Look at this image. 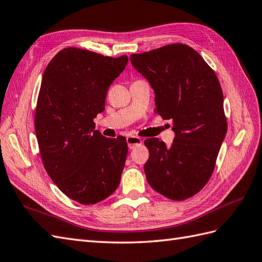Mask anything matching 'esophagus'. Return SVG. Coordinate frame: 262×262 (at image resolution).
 <instances>
[{"mask_svg": "<svg viewBox=\"0 0 262 262\" xmlns=\"http://www.w3.org/2000/svg\"><path fill=\"white\" fill-rule=\"evenodd\" d=\"M126 140H127V144H128L129 149H133L135 146L142 145V139L137 136H128L126 138Z\"/></svg>", "mask_w": 262, "mask_h": 262, "instance_id": "34e87169", "label": "esophagus"}]
</instances>
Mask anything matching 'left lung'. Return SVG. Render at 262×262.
<instances>
[{
	"label": "left lung",
	"mask_w": 262,
	"mask_h": 262,
	"mask_svg": "<svg viewBox=\"0 0 262 262\" xmlns=\"http://www.w3.org/2000/svg\"><path fill=\"white\" fill-rule=\"evenodd\" d=\"M130 62L155 91L154 112L171 119L175 132L169 147L145 140L147 182L171 200L188 199L210 179L227 133L219 80L198 52L180 43L132 54Z\"/></svg>",
	"instance_id": "8db88e82"
}]
</instances>
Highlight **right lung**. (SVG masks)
<instances>
[{"instance_id":"right-lung-1","label":"right lung","mask_w":262,"mask_h":262,"mask_svg":"<svg viewBox=\"0 0 262 262\" xmlns=\"http://www.w3.org/2000/svg\"><path fill=\"white\" fill-rule=\"evenodd\" d=\"M128 62L77 48L59 51L43 74L35 133L44 168L64 195L94 205L117 189L128 146L106 138L94 118L105 110L108 87Z\"/></svg>"}]
</instances>
